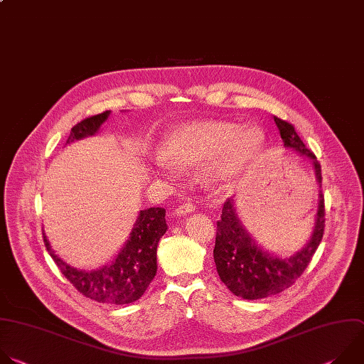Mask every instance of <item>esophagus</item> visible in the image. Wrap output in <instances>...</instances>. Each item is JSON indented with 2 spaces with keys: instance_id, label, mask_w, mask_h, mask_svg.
Masks as SVG:
<instances>
[{
  "instance_id": "esophagus-1",
  "label": "esophagus",
  "mask_w": 364,
  "mask_h": 364,
  "mask_svg": "<svg viewBox=\"0 0 364 364\" xmlns=\"http://www.w3.org/2000/svg\"><path fill=\"white\" fill-rule=\"evenodd\" d=\"M193 210H195V205H193L192 202H185V203L179 205V206L175 209V213H176L178 216H183V215H188V213H191V212H193Z\"/></svg>"
}]
</instances>
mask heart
Masks as SVG:
<instances>
[{"mask_svg":"<svg viewBox=\"0 0 364 364\" xmlns=\"http://www.w3.org/2000/svg\"><path fill=\"white\" fill-rule=\"evenodd\" d=\"M264 141L262 130L232 122H195L176 127L162 143L159 168H202L212 189L231 186L247 169Z\"/></svg>","mask_w":364,"mask_h":364,"instance_id":"b5f03b06","label":"heart"}]
</instances>
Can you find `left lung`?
<instances>
[{"label":"left lung","instance_id":"left-lung-1","mask_svg":"<svg viewBox=\"0 0 364 364\" xmlns=\"http://www.w3.org/2000/svg\"><path fill=\"white\" fill-rule=\"evenodd\" d=\"M274 122L279 130L284 146L291 148L313 162L317 182L321 186V166L316 155L306 148L294 126L275 116ZM318 198L311 238L303 250L289 258H279L258 247L240 221L234 199L228 198L225 200L221 221L216 223L213 259L218 275L232 294L244 300L265 299L284 291L301 277L324 234L326 209L321 191Z\"/></svg>","mask_w":364,"mask_h":364}]
</instances>
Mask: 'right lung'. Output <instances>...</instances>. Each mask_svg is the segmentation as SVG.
<instances>
[{
    "label": "right lung",
    "mask_w": 364,
    "mask_h": 364,
    "mask_svg": "<svg viewBox=\"0 0 364 364\" xmlns=\"http://www.w3.org/2000/svg\"><path fill=\"white\" fill-rule=\"evenodd\" d=\"M109 114L110 110H106L73 126L65 143L93 136L107 120ZM165 213V208L140 210L132 232L117 257L110 264L95 271H80L70 267L54 254L43 232L44 245L61 274L85 297L107 306L129 304L143 296L156 275L158 242L168 230Z\"/></svg>",
    "instance_id": "1"
}]
</instances>
